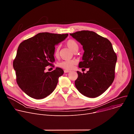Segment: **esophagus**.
<instances>
[{
	"mask_svg": "<svg viewBox=\"0 0 134 134\" xmlns=\"http://www.w3.org/2000/svg\"><path fill=\"white\" fill-rule=\"evenodd\" d=\"M70 72V71H69V70H64L65 73H68V72Z\"/></svg>",
	"mask_w": 134,
	"mask_h": 134,
	"instance_id": "obj_1",
	"label": "esophagus"
}]
</instances>
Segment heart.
<instances>
[{
	"label": "heart",
	"mask_w": 134,
	"mask_h": 134,
	"mask_svg": "<svg viewBox=\"0 0 134 134\" xmlns=\"http://www.w3.org/2000/svg\"><path fill=\"white\" fill-rule=\"evenodd\" d=\"M66 46L68 48H69L73 52H75L76 51H77L79 49V45L76 41L73 39H69L68 40L66 43ZM59 47H57L54 50V55L55 57H58L59 56ZM76 62L75 61L71 60H66L63 61L59 64V66L62 68L67 70H71L73 68L74 65H75Z\"/></svg>",
	"instance_id": "obj_1"
}]
</instances>
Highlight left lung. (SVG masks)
<instances>
[{"mask_svg": "<svg viewBox=\"0 0 134 134\" xmlns=\"http://www.w3.org/2000/svg\"><path fill=\"white\" fill-rule=\"evenodd\" d=\"M70 35L83 46L84 51L79 67L89 69L86 73L77 71L75 86L84 96L98 97L114 81L117 55L110 41L94 32L81 31Z\"/></svg>", "mask_w": 134, "mask_h": 134, "instance_id": "1", "label": "left lung"}]
</instances>
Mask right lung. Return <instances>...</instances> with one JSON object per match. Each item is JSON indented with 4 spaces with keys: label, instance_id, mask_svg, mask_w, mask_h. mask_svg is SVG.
<instances>
[{
    "label": "right lung",
    "instance_id": "1",
    "mask_svg": "<svg viewBox=\"0 0 134 134\" xmlns=\"http://www.w3.org/2000/svg\"><path fill=\"white\" fill-rule=\"evenodd\" d=\"M68 35L40 33L19 45L13 67L18 86L29 97L42 99L54 90L64 70L59 67L51 72H46L44 70L46 67L53 66L55 46Z\"/></svg>",
    "mask_w": 134,
    "mask_h": 134
}]
</instances>
